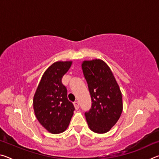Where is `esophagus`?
Segmentation results:
<instances>
[{
    "mask_svg": "<svg viewBox=\"0 0 159 159\" xmlns=\"http://www.w3.org/2000/svg\"><path fill=\"white\" fill-rule=\"evenodd\" d=\"M74 105L75 107V108H76V109H78L79 108V102H78V101H75L74 102Z\"/></svg>",
    "mask_w": 159,
    "mask_h": 159,
    "instance_id": "esophagus-1",
    "label": "esophagus"
}]
</instances>
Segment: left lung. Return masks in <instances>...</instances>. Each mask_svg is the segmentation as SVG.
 I'll return each instance as SVG.
<instances>
[{"label": "left lung", "mask_w": 159, "mask_h": 159, "mask_svg": "<svg viewBox=\"0 0 159 159\" xmlns=\"http://www.w3.org/2000/svg\"><path fill=\"white\" fill-rule=\"evenodd\" d=\"M82 69L92 100L91 108L85 112L86 120L91 130L105 133L116 123L122 113L121 92L104 61H84Z\"/></svg>", "instance_id": "8db88e82"}]
</instances>
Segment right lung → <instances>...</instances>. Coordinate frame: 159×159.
I'll return each instance as SVG.
<instances>
[{
  "label": "right lung",
  "instance_id": "obj_1",
  "mask_svg": "<svg viewBox=\"0 0 159 159\" xmlns=\"http://www.w3.org/2000/svg\"><path fill=\"white\" fill-rule=\"evenodd\" d=\"M71 63L52 64L43 75L34 97V109L38 120L52 134L66 130L74 114V104L67 99V89L61 83Z\"/></svg>",
  "mask_w": 159,
  "mask_h": 159
}]
</instances>
